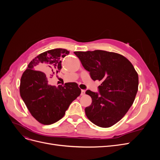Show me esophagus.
Here are the masks:
<instances>
[{
  "mask_svg": "<svg viewBox=\"0 0 160 160\" xmlns=\"http://www.w3.org/2000/svg\"><path fill=\"white\" fill-rule=\"evenodd\" d=\"M85 93V91L83 90V89H82L81 90V95H84Z\"/></svg>",
  "mask_w": 160,
  "mask_h": 160,
  "instance_id": "esophagus-1",
  "label": "esophagus"
}]
</instances>
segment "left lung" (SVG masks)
I'll return each mask as SVG.
<instances>
[{"mask_svg": "<svg viewBox=\"0 0 160 160\" xmlns=\"http://www.w3.org/2000/svg\"><path fill=\"white\" fill-rule=\"evenodd\" d=\"M91 79L101 82L99 93L88 90L92 103L85 109L87 117L101 128L112 126L132 105L138 90V75L131 62L122 55L101 50L75 51Z\"/></svg>", "mask_w": 160, "mask_h": 160, "instance_id": "left-lung-1", "label": "left lung"}]
</instances>
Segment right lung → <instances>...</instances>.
<instances>
[{
	"mask_svg": "<svg viewBox=\"0 0 160 160\" xmlns=\"http://www.w3.org/2000/svg\"><path fill=\"white\" fill-rule=\"evenodd\" d=\"M69 53L64 49L41 53L29 62L21 77V98L32 117L42 124L51 125L58 122L81 94L76 83L58 87L49 84V77L51 78L62 68L60 59Z\"/></svg>",
	"mask_w": 160,
	"mask_h": 160,
	"instance_id": "add662e5",
	"label": "right lung"
}]
</instances>
